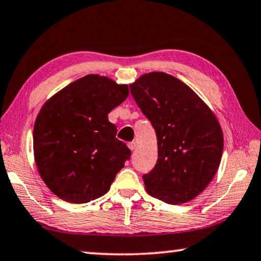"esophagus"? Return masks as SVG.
<instances>
[{
    "label": "esophagus",
    "instance_id": "obj_1",
    "mask_svg": "<svg viewBox=\"0 0 261 261\" xmlns=\"http://www.w3.org/2000/svg\"><path fill=\"white\" fill-rule=\"evenodd\" d=\"M128 148H129L130 150H134L136 148V143L135 142H129V143H128Z\"/></svg>",
    "mask_w": 261,
    "mask_h": 261
}]
</instances>
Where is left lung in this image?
<instances>
[{
    "label": "left lung",
    "mask_w": 261,
    "mask_h": 261,
    "mask_svg": "<svg viewBox=\"0 0 261 261\" xmlns=\"http://www.w3.org/2000/svg\"><path fill=\"white\" fill-rule=\"evenodd\" d=\"M129 87L158 138V162L143 175L147 192L168 204L197 197L222 160L223 132L214 112L189 86L164 72L143 74Z\"/></svg>",
    "instance_id": "left-lung-1"
}]
</instances>
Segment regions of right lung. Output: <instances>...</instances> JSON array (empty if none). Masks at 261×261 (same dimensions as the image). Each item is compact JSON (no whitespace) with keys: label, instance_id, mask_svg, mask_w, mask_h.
<instances>
[{"label":"right lung","instance_id":"obj_1","mask_svg":"<svg viewBox=\"0 0 261 261\" xmlns=\"http://www.w3.org/2000/svg\"><path fill=\"white\" fill-rule=\"evenodd\" d=\"M128 86L89 74L44 103L34 126V155L46 187L70 203H87L110 190L129 160L108 113L128 97Z\"/></svg>","mask_w":261,"mask_h":261}]
</instances>
